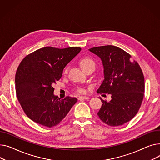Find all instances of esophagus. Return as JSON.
<instances>
[{
    "label": "esophagus",
    "instance_id": "34e87169",
    "mask_svg": "<svg viewBox=\"0 0 160 160\" xmlns=\"http://www.w3.org/2000/svg\"><path fill=\"white\" fill-rule=\"evenodd\" d=\"M90 98L89 97H87V96H79L78 98L79 100H84V99H88Z\"/></svg>",
    "mask_w": 160,
    "mask_h": 160
}]
</instances>
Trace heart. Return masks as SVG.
Returning <instances> with one entry per match:
<instances>
[{"mask_svg": "<svg viewBox=\"0 0 160 160\" xmlns=\"http://www.w3.org/2000/svg\"><path fill=\"white\" fill-rule=\"evenodd\" d=\"M79 63H80L81 67L82 68V69L84 71L87 70L88 68H89L90 67H95L94 61H93V60L92 58H90L89 57H84V58H82L80 60ZM67 71H68V67H67L64 70V73H66L67 72ZM76 92L79 93H83L85 92V90L81 87H77L76 88Z\"/></svg>", "mask_w": 160, "mask_h": 160, "instance_id": "b5f03b06", "label": "heart"}]
</instances>
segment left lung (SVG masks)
I'll list each match as a JSON object with an SVG mask.
<instances>
[{"label": "left lung", "mask_w": 160, "mask_h": 160, "mask_svg": "<svg viewBox=\"0 0 160 160\" xmlns=\"http://www.w3.org/2000/svg\"><path fill=\"white\" fill-rule=\"evenodd\" d=\"M102 62L105 79L97 90L110 93V101L101 98L102 106L98 112L105 124L116 127L125 124L138 113L144 97L145 79L137 61L117 46L107 45L89 49Z\"/></svg>", "instance_id": "1"}]
</instances>
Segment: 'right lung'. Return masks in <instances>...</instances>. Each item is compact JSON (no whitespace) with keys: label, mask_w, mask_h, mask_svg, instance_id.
Masks as SVG:
<instances>
[{"label":"right lung","mask_w":160,"mask_h":160,"mask_svg":"<svg viewBox=\"0 0 160 160\" xmlns=\"http://www.w3.org/2000/svg\"><path fill=\"white\" fill-rule=\"evenodd\" d=\"M79 47L46 46L26 55L15 74L16 95L26 115L35 123L51 128L58 125L78 101L53 95V85L64 68L80 52Z\"/></svg>","instance_id":"obj_1"}]
</instances>
